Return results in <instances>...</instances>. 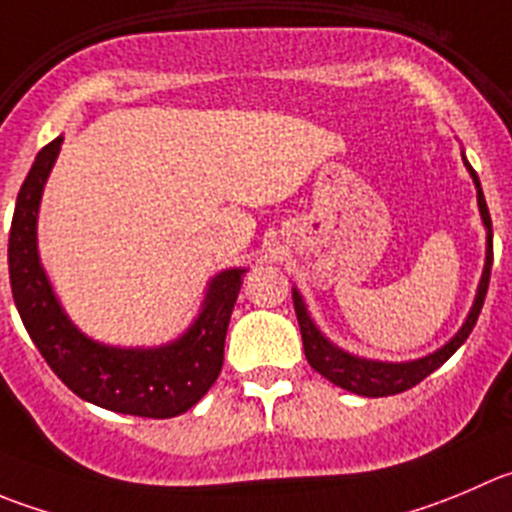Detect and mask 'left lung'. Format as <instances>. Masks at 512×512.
I'll return each instance as SVG.
<instances>
[{"mask_svg":"<svg viewBox=\"0 0 512 512\" xmlns=\"http://www.w3.org/2000/svg\"><path fill=\"white\" fill-rule=\"evenodd\" d=\"M462 163H465L467 173H470L472 183H475V191H478V208L485 226V266H483V276H480L475 301H472L470 311H467L465 321H462V326L457 329V334L445 344V347L427 354V357L410 359V362H379V359H367V357H357V354H349L344 352V349H339L334 342H329V339L319 332V326L314 324L309 309H306L304 296L299 294L296 286L291 289L306 359H309V364L321 374V377H326L332 384H337V387L347 389V392H354V394H362V397H389V394L405 392V389L420 384L427 374L440 369L442 364H445L447 359H450L452 354L465 344V339L470 337L472 326H475V321H478L480 316V309H483L485 294H488L490 266H493V223H490L488 203H485L483 188H480V178L478 173L472 170V165L467 163L465 153H462Z\"/></svg>","mask_w":512,"mask_h":512,"instance_id":"left-lung-1","label":"left lung"}]
</instances>
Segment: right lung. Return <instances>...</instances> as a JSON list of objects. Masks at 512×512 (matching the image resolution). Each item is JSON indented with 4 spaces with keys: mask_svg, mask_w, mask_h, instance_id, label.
Here are the masks:
<instances>
[{
    "mask_svg": "<svg viewBox=\"0 0 512 512\" xmlns=\"http://www.w3.org/2000/svg\"><path fill=\"white\" fill-rule=\"evenodd\" d=\"M60 138L37 153L14 206L9 284L22 324L52 372L85 402L120 415H183L211 389L223 367L228 321L248 269H223L208 281L198 316L160 347H113L82 334L55 296L37 251V218Z\"/></svg>",
    "mask_w": 512,
    "mask_h": 512,
    "instance_id": "add662e5",
    "label": "right lung"
}]
</instances>
